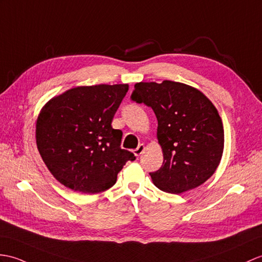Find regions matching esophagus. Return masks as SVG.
<instances>
[{"label": "esophagus", "instance_id": "1", "mask_svg": "<svg viewBox=\"0 0 262 262\" xmlns=\"http://www.w3.org/2000/svg\"><path fill=\"white\" fill-rule=\"evenodd\" d=\"M144 150H145V146L143 144H141V145H138V147L136 149H134L133 151H134V154H135V156H139Z\"/></svg>", "mask_w": 262, "mask_h": 262}]
</instances>
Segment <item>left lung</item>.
I'll use <instances>...</instances> for the list:
<instances>
[{
  "instance_id": "obj_1",
  "label": "left lung",
  "mask_w": 262,
  "mask_h": 262,
  "mask_svg": "<svg viewBox=\"0 0 262 262\" xmlns=\"http://www.w3.org/2000/svg\"><path fill=\"white\" fill-rule=\"evenodd\" d=\"M132 100L150 107L157 118L163 165L149 173L160 190L180 194L209 180L220 164L224 130L220 115L203 93L185 83L138 82Z\"/></svg>"
}]
</instances>
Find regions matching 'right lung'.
Returning a JSON list of instances; mask_svg holds the SVG:
<instances>
[{"instance_id":"add662e5","label":"right lung","mask_w":262,"mask_h":262,"mask_svg":"<svg viewBox=\"0 0 262 262\" xmlns=\"http://www.w3.org/2000/svg\"><path fill=\"white\" fill-rule=\"evenodd\" d=\"M128 84L75 87L49 100L36 119V147L49 171L72 191L95 194L108 190L127 161L123 133L114 129L115 113Z\"/></svg>"}]
</instances>
